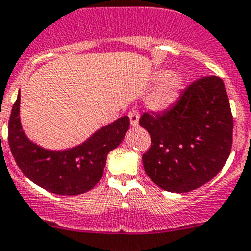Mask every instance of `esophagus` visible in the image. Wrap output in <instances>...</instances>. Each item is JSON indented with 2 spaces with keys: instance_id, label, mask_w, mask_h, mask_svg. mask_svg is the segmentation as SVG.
Listing matches in <instances>:
<instances>
[{
  "instance_id": "1",
  "label": "esophagus",
  "mask_w": 251,
  "mask_h": 251,
  "mask_svg": "<svg viewBox=\"0 0 251 251\" xmlns=\"http://www.w3.org/2000/svg\"><path fill=\"white\" fill-rule=\"evenodd\" d=\"M128 117H129V121H130V124H132V127H137L138 124H139V113H138V110H135V109L130 110L129 114H128Z\"/></svg>"
}]
</instances>
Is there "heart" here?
<instances>
[{
	"label": "heart",
	"instance_id": "1",
	"mask_svg": "<svg viewBox=\"0 0 251 251\" xmlns=\"http://www.w3.org/2000/svg\"><path fill=\"white\" fill-rule=\"evenodd\" d=\"M154 80L159 82L147 96V107L151 110H165L176 102L183 88L184 78L179 72L159 70L154 75Z\"/></svg>",
	"mask_w": 251,
	"mask_h": 251
}]
</instances>
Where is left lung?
<instances>
[{
  "label": "left lung",
  "instance_id": "8db88e82",
  "mask_svg": "<svg viewBox=\"0 0 251 251\" xmlns=\"http://www.w3.org/2000/svg\"><path fill=\"white\" fill-rule=\"evenodd\" d=\"M141 127L151 146L143 154L147 176L172 193H188L214 178L230 155L233 116L219 77L190 84L162 114L144 113Z\"/></svg>",
  "mask_w": 251,
  "mask_h": 251
}]
</instances>
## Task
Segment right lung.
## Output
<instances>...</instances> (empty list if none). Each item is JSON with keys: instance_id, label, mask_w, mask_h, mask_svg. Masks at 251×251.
<instances>
[{"instance_id": "add662e5", "label": "right lung", "mask_w": 251, "mask_h": 251, "mask_svg": "<svg viewBox=\"0 0 251 251\" xmlns=\"http://www.w3.org/2000/svg\"><path fill=\"white\" fill-rule=\"evenodd\" d=\"M21 92L8 122V144L22 173L38 187L59 195L88 192L103 176L107 155L122 143L129 129V118L122 117L102 127L82 144L50 151L32 142L20 118Z\"/></svg>"}]
</instances>
